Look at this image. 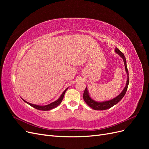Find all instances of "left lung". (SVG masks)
Returning <instances> with one entry per match:
<instances>
[{"label": "left lung", "instance_id": "8db88e82", "mask_svg": "<svg viewBox=\"0 0 149 149\" xmlns=\"http://www.w3.org/2000/svg\"><path fill=\"white\" fill-rule=\"evenodd\" d=\"M115 52L117 54H118V55L123 58V60L124 61L125 70L126 71V73H127V81H126L125 86L118 96H117L114 98L112 99V100H110L109 101H102V102L96 101L90 97L88 88L87 87H86V89L83 93V99L84 101L86 102V103L90 107H91L94 110L102 111V110H106V109H109V108L116 105V104H118L122 100V99L123 98V97L124 96V95L126 93V91H127L128 85L129 83V72L127 70V63H126L125 58V56L124 55V54L122 53L118 48H115Z\"/></svg>", "mask_w": 149, "mask_h": 149}]
</instances>
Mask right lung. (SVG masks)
<instances>
[{
  "label": "right lung",
  "mask_w": 149,
  "mask_h": 149,
  "mask_svg": "<svg viewBox=\"0 0 149 149\" xmlns=\"http://www.w3.org/2000/svg\"><path fill=\"white\" fill-rule=\"evenodd\" d=\"M68 89V88H67L65 91L63 92V93L61 94V95L60 96V97L58 99V100L55 101H54L50 104H47V105H45V106H39V105H37V104H33L31 103H30L27 101H25L24 100H23L22 99V100H23L25 102L27 103L28 104H29L30 106H31V107H33L34 108H35V109H37L38 110H42V111H49L51 110L52 109H53V108H55L56 107H57L58 106H59L60 104V103L61 102L63 99V97L65 96V94L66 91V90Z\"/></svg>",
  "instance_id": "add662e5"
}]
</instances>
